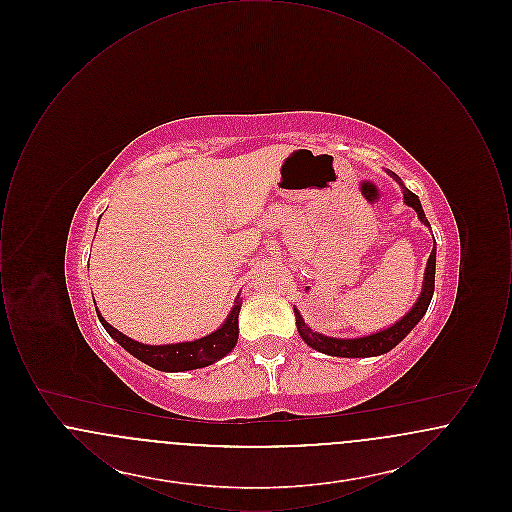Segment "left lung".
<instances>
[{"instance_id": "obj_1", "label": "left lung", "mask_w": 512, "mask_h": 512, "mask_svg": "<svg viewBox=\"0 0 512 512\" xmlns=\"http://www.w3.org/2000/svg\"><path fill=\"white\" fill-rule=\"evenodd\" d=\"M386 174L391 176V178L401 186L405 205L413 207L420 222L430 228V222H428L426 215H424V209H422V205H420L418 195H414L411 190H407L405 184H403V180H401L395 172L386 169ZM434 282H436V240H434L432 253H430L428 263H426L420 295H418V299L414 301L411 311L405 313V317L399 318L397 322H393L388 328L378 330V332L368 334V336H361V338H334V336H324V334H320L317 330H313V328L305 322V318L301 317V313L297 311V307H293L297 332H299L301 340L305 341L309 347H313L315 351L324 353V355L345 357V359H361V357H378V355H384V353L391 351L397 343H401L403 338H407V334L420 322V318L426 315L428 305H430L432 295H434Z\"/></svg>"}]
</instances>
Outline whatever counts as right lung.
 <instances>
[{
	"label": "right lung",
	"instance_id": "1",
	"mask_svg": "<svg viewBox=\"0 0 512 512\" xmlns=\"http://www.w3.org/2000/svg\"><path fill=\"white\" fill-rule=\"evenodd\" d=\"M240 309H242V297L238 295L228 317L224 318V322L215 332L199 340L165 343V345H147L142 341L132 340L117 328H113L105 318L101 317L98 309L96 311H98L99 322L103 324L107 334L122 345L132 357L163 372H184V370L213 365L236 347L238 334H240V328H238Z\"/></svg>",
	"mask_w": 512,
	"mask_h": 512
}]
</instances>
